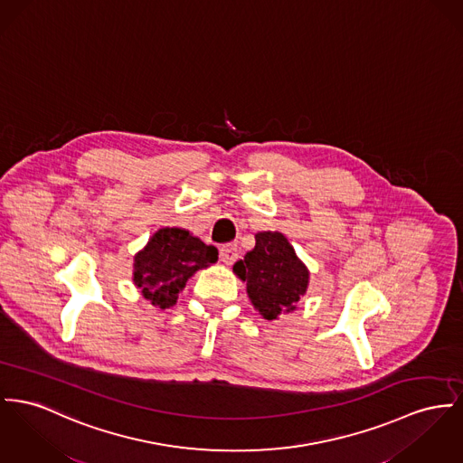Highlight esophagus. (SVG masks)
Returning a JSON list of instances; mask_svg holds the SVG:
<instances>
[{
	"label": "esophagus",
	"mask_w": 463,
	"mask_h": 463,
	"mask_svg": "<svg viewBox=\"0 0 463 463\" xmlns=\"http://www.w3.org/2000/svg\"><path fill=\"white\" fill-rule=\"evenodd\" d=\"M219 256L224 265H233L239 260V247L235 244H224L219 249Z\"/></svg>",
	"instance_id": "34e87169"
}]
</instances>
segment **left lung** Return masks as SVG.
<instances>
[{"label": "left lung", "instance_id": "8db88e82", "mask_svg": "<svg viewBox=\"0 0 463 463\" xmlns=\"http://www.w3.org/2000/svg\"><path fill=\"white\" fill-rule=\"evenodd\" d=\"M233 270L246 282L252 306L269 321L295 310L307 291V267L279 232L258 233L256 246L233 265Z\"/></svg>", "mask_w": 463, "mask_h": 463}]
</instances>
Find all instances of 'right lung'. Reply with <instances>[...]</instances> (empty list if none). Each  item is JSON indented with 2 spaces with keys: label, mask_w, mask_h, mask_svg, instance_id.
<instances>
[{
  "label": "right lung",
  "mask_w": 463,
  "mask_h": 463,
  "mask_svg": "<svg viewBox=\"0 0 463 463\" xmlns=\"http://www.w3.org/2000/svg\"><path fill=\"white\" fill-rule=\"evenodd\" d=\"M217 261V249L181 228H161L135 256L133 280L159 308L175 306L187 279Z\"/></svg>",
  "instance_id": "obj_1"
}]
</instances>
